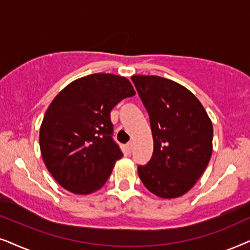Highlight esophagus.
<instances>
[{
	"mask_svg": "<svg viewBox=\"0 0 250 250\" xmlns=\"http://www.w3.org/2000/svg\"><path fill=\"white\" fill-rule=\"evenodd\" d=\"M127 147H128V151H129V152L132 151V147H134V142H132V141L129 142L128 144H127Z\"/></svg>",
	"mask_w": 250,
	"mask_h": 250,
	"instance_id": "1",
	"label": "esophagus"
}]
</instances>
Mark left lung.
I'll list each match as a JSON object with an SVG mask.
<instances>
[{
    "mask_svg": "<svg viewBox=\"0 0 250 250\" xmlns=\"http://www.w3.org/2000/svg\"><path fill=\"white\" fill-rule=\"evenodd\" d=\"M132 82L149 115L153 155L138 166L149 192L162 199L182 197L207 168L212 153V123L188 89L156 75H134Z\"/></svg>",
    "mask_w": 250,
    "mask_h": 250,
    "instance_id": "1",
    "label": "left lung"
}]
</instances>
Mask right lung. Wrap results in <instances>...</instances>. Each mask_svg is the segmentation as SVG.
<instances>
[{
    "label": "right lung",
    "instance_id": "right-lung-1",
    "mask_svg": "<svg viewBox=\"0 0 250 250\" xmlns=\"http://www.w3.org/2000/svg\"><path fill=\"white\" fill-rule=\"evenodd\" d=\"M135 94L125 76L97 73L75 80L56 96L40 128V148L59 185L84 195L105 184L123 156L112 137L111 111Z\"/></svg>",
    "mask_w": 250,
    "mask_h": 250
}]
</instances>
